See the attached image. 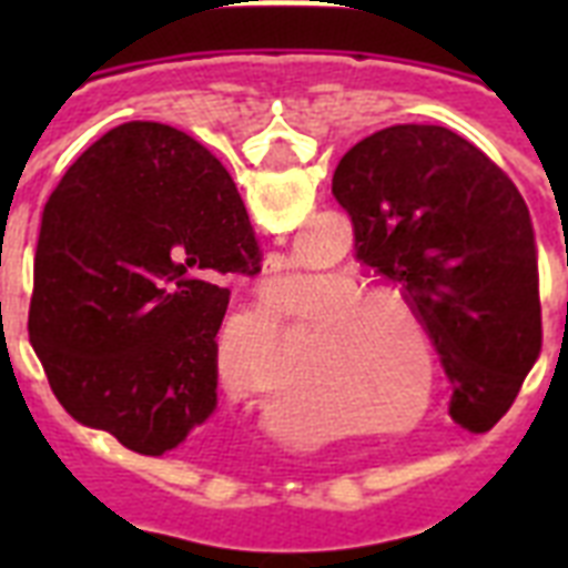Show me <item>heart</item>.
Instances as JSON below:
<instances>
[{
	"label": "heart",
	"mask_w": 568,
	"mask_h": 568,
	"mask_svg": "<svg viewBox=\"0 0 568 568\" xmlns=\"http://www.w3.org/2000/svg\"><path fill=\"white\" fill-rule=\"evenodd\" d=\"M285 315L306 318V363L354 386L363 418L386 430H413L427 422L439 397V356L427 324L395 288L363 285L347 271H318L303 280ZM271 338L276 315L258 306L247 315Z\"/></svg>",
	"instance_id": "heart-1"
}]
</instances>
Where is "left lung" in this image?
Instances as JSON below:
<instances>
[{"mask_svg":"<svg viewBox=\"0 0 568 568\" xmlns=\"http://www.w3.org/2000/svg\"><path fill=\"white\" fill-rule=\"evenodd\" d=\"M333 194L356 258L427 324L454 383L450 418L489 430L542 347L537 239L516 185L457 132L400 123L347 150Z\"/></svg>","mask_w":568,"mask_h":568,"instance_id":"8db88e82","label":"left lung"}]
</instances>
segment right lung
<instances>
[{
    "label": "right lung",
    "instance_id": "right-lung-1",
    "mask_svg": "<svg viewBox=\"0 0 568 568\" xmlns=\"http://www.w3.org/2000/svg\"><path fill=\"white\" fill-rule=\"evenodd\" d=\"M256 232L217 159L180 129L132 120L88 146L49 196L29 338L75 422L162 457L217 406V329Z\"/></svg>",
    "mask_w": 568,
    "mask_h": 568
}]
</instances>
